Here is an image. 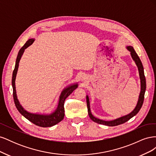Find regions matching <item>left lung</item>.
<instances>
[{"label": "left lung", "mask_w": 156, "mask_h": 156, "mask_svg": "<svg viewBox=\"0 0 156 156\" xmlns=\"http://www.w3.org/2000/svg\"><path fill=\"white\" fill-rule=\"evenodd\" d=\"M127 49H128L131 52V55L132 58L133 59V60L135 62L136 66L138 67V69L139 72V75H140V84H141V90L140 93L139 95V100L137 102V104H136L135 109L132 111L131 113H129V115L124 116L122 117L119 118V119H117L116 120H112V121H105V120H102L100 119H96V117H94L90 112V102H89V99L88 96H87V108H88V112L90 118V119L94 121L96 123L100 124H103L105 126H116L118 125H120L122 124H124L127 121H128L129 119H131L132 117H133L135 115H136L139 111H140V108L142 107V105L143 104V101H144V94H145V90H146V78L144 76V68H143V66L142 62L139 57V56L136 53L135 51L134 50L133 47L131 46H128L127 47Z\"/></svg>", "instance_id": "obj_1"}]
</instances>
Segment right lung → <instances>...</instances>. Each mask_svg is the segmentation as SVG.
<instances>
[{
	"label": "right lung",
	"instance_id": "obj_1",
	"mask_svg": "<svg viewBox=\"0 0 156 156\" xmlns=\"http://www.w3.org/2000/svg\"><path fill=\"white\" fill-rule=\"evenodd\" d=\"M34 39H29L28 40L25 44L23 45L21 49L20 50L17 56L16 62V66L15 68L13 69V75H12V87H13V100L14 103H15V105L17 110L19 111L21 114L25 117L27 120L30 121L32 123L34 124L43 127H51L53 126L56 124H58V122L62 121L64 117V101L73 92L75 89H76L78 87L77 84H73L72 86H70L66 89H64L62 91V94L60 96V100L56 110L51 115H36V114H32L29 112L25 111L24 108L22 107V106L20 105V102H19L17 96H16V85H15V80L16 74L17 72V69L19 66V62H20V60L21 59V56L24 52L25 49L27 48L28 47L30 46L33 42H34Z\"/></svg>",
	"mask_w": 156,
	"mask_h": 156
}]
</instances>
